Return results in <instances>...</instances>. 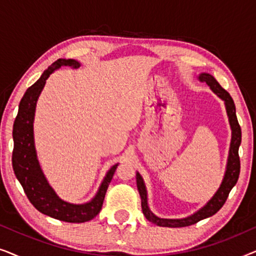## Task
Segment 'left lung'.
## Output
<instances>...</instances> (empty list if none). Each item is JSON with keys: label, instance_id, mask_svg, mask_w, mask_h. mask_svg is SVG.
Segmentation results:
<instances>
[{"label": "left lung", "instance_id": "1", "mask_svg": "<svg viewBox=\"0 0 256 256\" xmlns=\"http://www.w3.org/2000/svg\"><path fill=\"white\" fill-rule=\"evenodd\" d=\"M198 79L202 82H206L210 86L213 92L218 96L220 99L224 100L227 112V116H228L230 126L232 129V138H230V146L228 152V160H227V166L225 171V176L222 182L218 191L216 192L214 196L206 202L205 206H202L200 210L194 214L186 216L183 219H163L154 214L150 211L148 206V198H146V188L143 182V178L138 172H136V184H138V190L141 197V205H142V212L146 216V218L149 220L150 222L155 224L157 226L162 227H185L194 225V224L200 222V220L208 218L213 214H216L222 205L225 204L227 197H228L230 190H232L234 185L236 184L238 180H239L240 174V158H239V146L241 143V128L239 122L236 118V104L232 96L226 90H224L220 84L214 79V76L208 74V73H200Z\"/></svg>", "mask_w": 256, "mask_h": 256}]
</instances>
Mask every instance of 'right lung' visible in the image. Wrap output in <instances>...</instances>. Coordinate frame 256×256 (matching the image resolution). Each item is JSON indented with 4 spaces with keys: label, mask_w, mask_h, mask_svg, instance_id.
<instances>
[{
    "label": "right lung",
    "mask_w": 256,
    "mask_h": 256,
    "mask_svg": "<svg viewBox=\"0 0 256 256\" xmlns=\"http://www.w3.org/2000/svg\"><path fill=\"white\" fill-rule=\"evenodd\" d=\"M62 66L76 68L80 66V62L74 59H58L48 66V70H45L40 78L32 86L26 90L20 100L18 113L12 128V169L28 199L38 211L62 222H86L98 216L102 208L104 194L118 163L108 170L96 194L92 200L85 204H71L62 200L48 184L42 171L34 148V120L37 100L44 88L46 79L52 72Z\"/></svg>",
    "instance_id": "right-lung-1"
}]
</instances>
